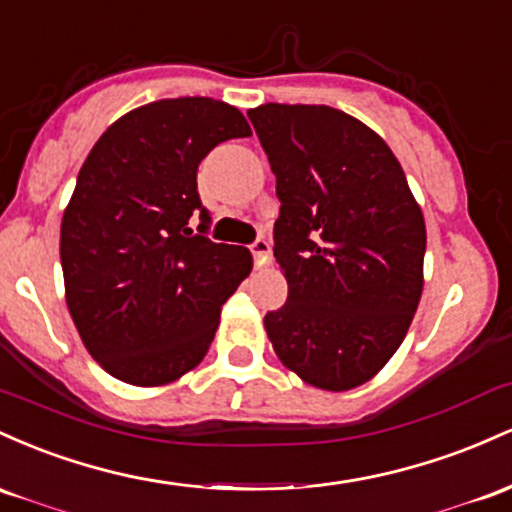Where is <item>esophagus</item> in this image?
<instances>
[{"label":"esophagus","mask_w":512,"mask_h":512,"mask_svg":"<svg viewBox=\"0 0 512 512\" xmlns=\"http://www.w3.org/2000/svg\"><path fill=\"white\" fill-rule=\"evenodd\" d=\"M249 249H251V254H254L256 266H266V263L271 261V244H268L266 239H256Z\"/></svg>","instance_id":"1"}]
</instances>
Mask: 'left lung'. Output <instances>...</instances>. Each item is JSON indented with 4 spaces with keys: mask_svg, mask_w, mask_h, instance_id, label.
Listing matches in <instances>:
<instances>
[{
    "mask_svg": "<svg viewBox=\"0 0 512 512\" xmlns=\"http://www.w3.org/2000/svg\"><path fill=\"white\" fill-rule=\"evenodd\" d=\"M249 120L275 174L273 254L287 302L268 312L285 367L346 392L375 377L423 292L426 222L377 132L331 106L266 103Z\"/></svg>",
    "mask_w": 512,
    "mask_h": 512,
    "instance_id": "1",
    "label": "left lung"
}]
</instances>
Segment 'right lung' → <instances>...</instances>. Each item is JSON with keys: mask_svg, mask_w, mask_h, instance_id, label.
Instances as JSON below:
<instances>
[{"mask_svg": "<svg viewBox=\"0 0 512 512\" xmlns=\"http://www.w3.org/2000/svg\"><path fill=\"white\" fill-rule=\"evenodd\" d=\"M249 135L229 103L183 96L130 111L86 157L62 215L60 261L74 326L116 380L157 387L208 353L251 254L205 237L212 220L195 179L210 149ZM195 214L200 235L187 227Z\"/></svg>", "mask_w": 512, "mask_h": 512, "instance_id": "right-lung-1", "label": "right lung"}]
</instances>
